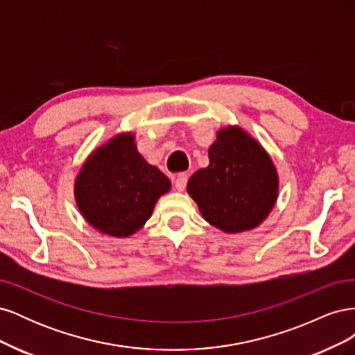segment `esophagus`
<instances>
[{"instance_id": "obj_1", "label": "esophagus", "mask_w": 355, "mask_h": 355, "mask_svg": "<svg viewBox=\"0 0 355 355\" xmlns=\"http://www.w3.org/2000/svg\"><path fill=\"white\" fill-rule=\"evenodd\" d=\"M188 184V175L187 173H179L175 179V187L178 191H184Z\"/></svg>"}]
</instances>
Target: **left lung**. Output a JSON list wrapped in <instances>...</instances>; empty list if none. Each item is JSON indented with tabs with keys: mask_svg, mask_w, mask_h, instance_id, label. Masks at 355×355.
<instances>
[{
	"mask_svg": "<svg viewBox=\"0 0 355 355\" xmlns=\"http://www.w3.org/2000/svg\"><path fill=\"white\" fill-rule=\"evenodd\" d=\"M210 164L188 182L189 196L213 227L225 232L253 230L274 207L278 178L262 146L239 127L219 130Z\"/></svg>",
	"mask_w": 355,
	"mask_h": 355,
	"instance_id": "1",
	"label": "left lung"
}]
</instances>
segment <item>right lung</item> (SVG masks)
I'll return each instance as SVG.
<instances>
[{
    "instance_id": "obj_1",
    "label": "right lung",
    "mask_w": 355,
    "mask_h": 355,
    "mask_svg": "<svg viewBox=\"0 0 355 355\" xmlns=\"http://www.w3.org/2000/svg\"><path fill=\"white\" fill-rule=\"evenodd\" d=\"M168 178L137 153L132 135H120L90 155L75 182L83 216L96 230L127 237L151 218Z\"/></svg>"
}]
</instances>
